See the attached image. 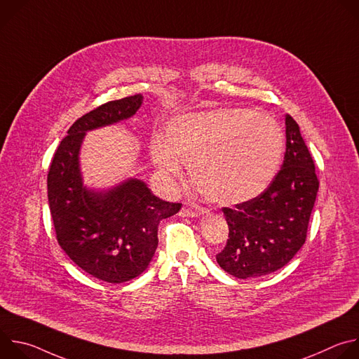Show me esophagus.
Segmentation results:
<instances>
[{"label":"esophagus","instance_id":"34e87169","mask_svg":"<svg viewBox=\"0 0 359 359\" xmlns=\"http://www.w3.org/2000/svg\"><path fill=\"white\" fill-rule=\"evenodd\" d=\"M204 213H206V209L200 208L198 204H196L193 201H186L183 209H182V215L184 217H197V216H201Z\"/></svg>","mask_w":359,"mask_h":359}]
</instances>
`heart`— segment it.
Listing matches in <instances>:
<instances>
[{
    "mask_svg": "<svg viewBox=\"0 0 359 359\" xmlns=\"http://www.w3.org/2000/svg\"><path fill=\"white\" fill-rule=\"evenodd\" d=\"M151 156L168 175L190 166L197 190L217 204H236L260 194L274 179L284 151V133L269 114L216 109L176 118L168 143L151 142Z\"/></svg>",
    "mask_w": 359,
    "mask_h": 359,
    "instance_id": "1",
    "label": "heart"
}]
</instances>
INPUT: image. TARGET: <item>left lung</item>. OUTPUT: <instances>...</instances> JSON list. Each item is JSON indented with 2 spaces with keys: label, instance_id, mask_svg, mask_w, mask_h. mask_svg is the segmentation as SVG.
<instances>
[{
  "label": "left lung",
  "instance_id": "left-lung-1",
  "mask_svg": "<svg viewBox=\"0 0 359 359\" xmlns=\"http://www.w3.org/2000/svg\"><path fill=\"white\" fill-rule=\"evenodd\" d=\"M285 155L278 173L257 197L223 208L229 226L219 266L237 278H255L284 267L306 238L318 191L311 153L298 123L285 116Z\"/></svg>",
  "mask_w": 359,
  "mask_h": 359
}]
</instances>
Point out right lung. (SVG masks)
<instances>
[{
  "instance_id": "1",
  "label": "right lung",
  "mask_w": 359,
  "mask_h": 359,
  "mask_svg": "<svg viewBox=\"0 0 359 359\" xmlns=\"http://www.w3.org/2000/svg\"><path fill=\"white\" fill-rule=\"evenodd\" d=\"M142 102L137 93L81 116L55 150L46 180L58 244L85 273L114 284L147 269L158 248L159 223L182 209V203L156 197L137 179L105 193L82 186L78 155L85 132L130 118Z\"/></svg>"
}]
</instances>
